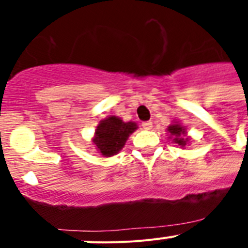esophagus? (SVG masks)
<instances>
[{
	"label": "esophagus",
	"mask_w": 248,
	"mask_h": 248,
	"mask_svg": "<svg viewBox=\"0 0 248 248\" xmlns=\"http://www.w3.org/2000/svg\"><path fill=\"white\" fill-rule=\"evenodd\" d=\"M141 126H143L145 130H150V129L153 128V123H151V122H144L143 124H141Z\"/></svg>",
	"instance_id": "esophagus-1"
}]
</instances>
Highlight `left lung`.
<instances>
[{
    "instance_id": "1",
    "label": "left lung",
    "mask_w": 248,
    "mask_h": 248,
    "mask_svg": "<svg viewBox=\"0 0 248 248\" xmlns=\"http://www.w3.org/2000/svg\"><path fill=\"white\" fill-rule=\"evenodd\" d=\"M169 134V139L171 140L174 144H177V146L180 148H185L186 145H189L190 137H187V131H186L185 126L179 122H172L170 125L166 129Z\"/></svg>"
}]
</instances>
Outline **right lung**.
I'll use <instances>...</instances> for the list:
<instances>
[{
	"label": "right lung",
	"instance_id": "add662e5",
	"mask_svg": "<svg viewBox=\"0 0 248 248\" xmlns=\"http://www.w3.org/2000/svg\"><path fill=\"white\" fill-rule=\"evenodd\" d=\"M137 129V123L124 122L122 118L110 115L100 120L92 143L98 153L104 157L114 156L124 148L128 138Z\"/></svg>",
	"mask_w": 248,
	"mask_h": 248
}]
</instances>
